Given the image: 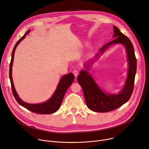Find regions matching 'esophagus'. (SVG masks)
Masks as SVG:
<instances>
[{
  "mask_svg": "<svg viewBox=\"0 0 149 149\" xmlns=\"http://www.w3.org/2000/svg\"><path fill=\"white\" fill-rule=\"evenodd\" d=\"M73 74H74V76L75 77H77V76H78V70H74V71H73Z\"/></svg>",
  "mask_w": 149,
  "mask_h": 149,
  "instance_id": "34e87169",
  "label": "esophagus"
}]
</instances>
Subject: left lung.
Listing matches in <instances>:
<instances>
[{
  "mask_svg": "<svg viewBox=\"0 0 149 149\" xmlns=\"http://www.w3.org/2000/svg\"><path fill=\"white\" fill-rule=\"evenodd\" d=\"M113 37L117 38L103 46L99 52L102 53L110 45L113 44L121 43L125 46L129 68L128 77L123 89L118 94H106L99 87L87 71L82 70L77 77L78 83L83 88L87 107L96 112H107L116 109L129 100L134 90L135 76L137 71V59L133 45L130 40L122 33L118 27L113 26Z\"/></svg>",
  "mask_w": 149,
  "mask_h": 149,
  "instance_id": "left-lung-1",
  "label": "left lung"
}]
</instances>
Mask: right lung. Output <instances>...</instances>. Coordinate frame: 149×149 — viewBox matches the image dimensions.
I'll return each instance as SVG.
<instances>
[{
    "instance_id": "1",
    "label": "right lung",
    "mask_w": 149,
    "mask_h": 149,
    "mask_svg": "<svg viewBox=\"0 0 149 149\" xmlns=\"http://www.w3.org/2000/svg\"><path fill=\"white\" fill-rule=\"evenodd\" d=\"M30 30H29L26 32L19 40L17 42L15 47L13 49L11 61L9 65V78L11 84V88L12 91L13 95L14 96L17 102L22 106L25 107L28 110L40 114H51L54 112H56L59 108L61 103L62 102L65 94L68 88L73 83L74 79V75L72 73H70L69 74L65 75L62 77L60 80V82L58 86V87L54 93L52 97L47 102L41 103V104H30L25 103L21 100V99L18 97V94L16 92V90L14 87V85L13 83L12 78V66L13 61V56H14V53L15 49L18 45L20 43L22 40H23L26 35L27 34Z\"/></svg>"
}]
</instances>
